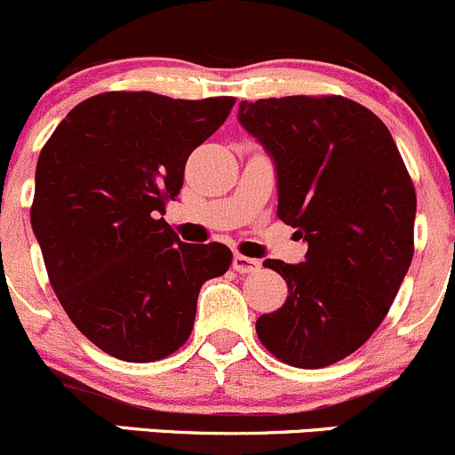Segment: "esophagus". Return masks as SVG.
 I'll return each mask as SVG.
<instances>
[{
  "label": "esophagus",
  "instance_id": "esophagus-1",
  "mask_svg": "<svg viewBox=\"0 0 455 455\" xmlns=\"http://www.w3.org/2000/svg\"><path fill=\"white\" fill-rule=\"evenodd\" d=\"M232 267H234V272H238V274H254L260 269V263L256 259H250V256L234 254Z\"/></svg>",
  "mask_w": 455,
  "mask_h": 455
}]
</instances>
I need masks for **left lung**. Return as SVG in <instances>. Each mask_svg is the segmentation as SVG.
<instances>
[{"label": "left lung", "instance_id": "1", "mask_svg": "<svg viewBox=\"0 0 455 455\" xmlns=\"http://www.w3.org/2000/svg\"><path fill=\"white\" fill-rule=\"evenodd\" d=\"M238 124L276 168V217L307 243L303 263L267 259L287 299L256 321L287 365L343 361L389 312L413 256L416 192L379 116L345 97L238 103Z\"/></svg>", "mask_w": 455, "mask_h": 455}]
</instances>
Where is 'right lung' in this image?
Listing matches in <instances>:
<instances>
[{
  "mask_svg": "<svg viewBox=\"0 0 455 455\" xmlns=\"http://www.w3.org/2000/svg\"><path fill=\"white\" fill-rule=\"evenodd\" d=\"M232 106L103 92L75 106L39 155L30 223L51 285L76 330L119 361L177 352L201 285L232 263L226 245L183 243L164 221L188 156Z\"/></svg>",
  "mask_w": 455,
  "mask_h": 455,
  "instance_id": "obj_1",
  "label": "right lung"
}]
</instances>
